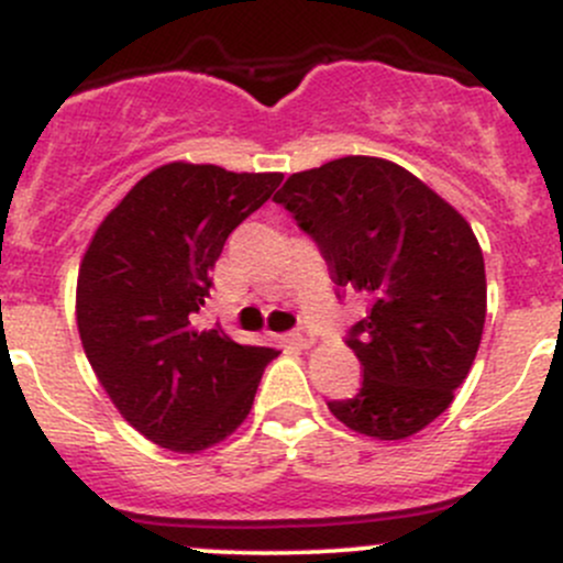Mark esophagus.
I'll use <instances>...</instances> for the list:
<instances>
[{"label":"esophagus","instance_id":"obj_1","mask_svg":"<svg viewBox=\"0 0 563 563\" xmlns=\"http://www.w3.org/2000/svg\"><path fill=\"white\" fill-rule=\"evenodd\" d=\"M291 344H294V347H299V350H310L312 344H314L312 331L305 329V325H301V329H296V331L291 333Z\"/></svg>","mask_w":563,"mask_h":563}]
</instances>
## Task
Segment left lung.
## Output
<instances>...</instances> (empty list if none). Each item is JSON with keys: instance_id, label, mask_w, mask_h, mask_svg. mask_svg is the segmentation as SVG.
I'll return each mask as SVG.
<instances>
[{"instance_id": "1", "label": "left lung", "mask_w": 563, "mask_h": 563, "mask_svg": "<svg viewBox=\"0 0 563 563\" xmlns=\"http://www.w3.org/2000/svg\"><path fill=\"white\" fill-rule=\"evenodd\" d=\"M275 202L318 243L331 280L368 312L347 347L361 390L333 417L376 441H404L452 406L486 320L484 253L438 191L398 163L366 154L288 176Z\"/></svg>"}]
</instances>
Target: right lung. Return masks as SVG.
Returning <instances> with one entry per match:
<instances>
[{"label":"right lung","mask_w":563,"mask_h":563,"mask_svg":"<svg viewBox=\"0 0 563 563\" xmlns=\"http://www.w3.org/2000/svg\"><path fill=\"white\" fill-rule=\"evenodd\" d=\"M283 173L176 163L146 173L92 232L77 277V329L117 411L144 438L200 454L251 413L277 350L197 329L227 238Z\"/></svg>","instance_id":"1"}]
</instances>
